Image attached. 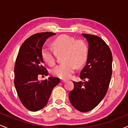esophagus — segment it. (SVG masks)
<instances>
[{"instance_id":"esophagus-1","label":"esophagus","mask_w":128,"mask_h":128,"mask_svg":"<svg viewBox=\"0 0 128 128\" xmlns=\"http://www.w3.org/2000/svg\"><path fill=\"white\" fill-rule=\"evenodd\" d=\"M66 81H67V80H66V79H61V82H65Z\"/></svg>"}]
</instances>
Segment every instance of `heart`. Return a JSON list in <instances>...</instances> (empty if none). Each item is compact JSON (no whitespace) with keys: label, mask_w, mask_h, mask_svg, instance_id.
Masks as SVG:
<instances>
[{"label":"heart","mask_w":128,"mask_h":128,"mask_svg":"<svg viewBox=\"0 0 128 128\" xmlns=\"http://www.w3.org/2000/svg\"><path fill=\"white\" fill-rule=\"evenodd\" d=\"M54 50L43 48L42 57L44 61L50 67L56 64V55H62L64 62L56 66L51 70L54 76L61 79H67L71 76L76 66L82 67L86 62L88 56V47L84 41L76 40L67 35H61L52 42Z\"/></svg>","instance_id":"b5f03b06"}]
</instances>
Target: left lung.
I'll list each match as a JSON object with an SVG mask.
<instances>
[{
	"label": "left lung",
	"instance_id": "obj_1",
	"mask_svg": "<svg viewBox=\"0 0 128 128\" xmlns=\"http://www.w3.org/2000/svg\"><path fill=\"white\" fill-rule=\"evenodd\" d=\"M88 42L86 64L80 73L84 82H74L69 92L70 103L80 112L98 106L106 95L112 75V55L109 46L96 36L82 34Z\"/></svg>",
	"mask_w": 128,
	"mask_h": 128
}]
</instances>
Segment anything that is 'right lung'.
<instances>
[{
	"label": "right lung",
	"instance_id": "add662e5",
	"mask_svg": "<svg viewBox=\"0 0 128 128\" xmlns=\"http://www.w3.org/2000/svg\"><path fill=\"white\" fill-rule=\"evenodd\" d=\"M55 34L49 32L35 34L28 38L19 49L14 66V85L20 101L29 111H37L44 108L53 88L60 82L55 77L38 80L40 74H48L42 57V48L46 39Z\"/></svg>",
	"mask_w": 128,
	"mask_h": 128
}]
</instances>
